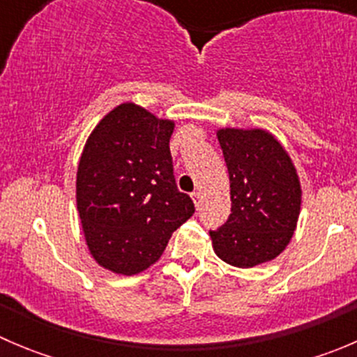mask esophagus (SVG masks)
<instances>
[{
    "label": "esophagus",
    "mask_w": 357,
    "mask_h": 357,
    "mask_svg": "<svg viewBox=\"0 0 357 357\" xmlns=\"http://www.w3.org/2000/svg\"><path fill=\"white\" fill-rule=\"evenodd\" d=\"M192 199H193V204H195V207L199 208L200 204H202V193H200V192L192 193Z\"/></svg>",
    "instance_id": "1"
}]
</instances>
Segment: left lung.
Listing matches in <instances>:
<instances>
[{"instance_id":"8db88e82","label":"left lung","mask_w":357,"mask_h":357,"mask_svg":"<svg viewBox=\"0 0 357 357\" xmlns=\"http://www.w3.org/2000/svg\"><path fill=\"white\" fill-rule=\"evenodd\" d=\"M219 145L229 174L231 214L211 233L215 255L236 268L278 257L294 236L302 190L282 143L264 129L222 128Z\"/></svg>"}]
</instances>
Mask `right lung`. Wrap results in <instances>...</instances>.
<instances>
[{
    "mask_svg": "<svg viewBox=\"0 0 357 357\" xmlns=\"http://www.w3.org/2000/svg\"><path fill=\"white\" fill-rule=\"evenodd\" d=\"M174 122L126 102L96 124L77 165L75 200L86 245L102 268L138 275L160 259L195 205L176 186Z\"/></svg>",
    "mask_w": 357,
    "mask_h": 357,
    "instance_id": "add662e5",
    "label": "right lung"
}]
</instances>
